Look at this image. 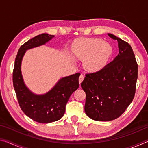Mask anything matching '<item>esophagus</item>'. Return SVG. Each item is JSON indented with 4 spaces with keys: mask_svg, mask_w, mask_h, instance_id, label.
<instances>
[{
    "mask_svg": "<svg viewBox=\"0 0 148 148\" xmlns=\"http://www.w3.org/2000/svg\"><path fill=\"white\" fill-rule=\"evenodd\" d=\"M84 79V75L81 74V75H80V76L79 77V83L81 84Z\"/></svg>",
    "mask_w": 148,
    "mask_h": 148,
    "instance_id": "1",
    "label": "esophagus"
}]
</instances>
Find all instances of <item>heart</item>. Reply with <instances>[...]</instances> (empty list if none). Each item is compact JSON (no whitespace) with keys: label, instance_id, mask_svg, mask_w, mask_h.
<instances>
[{"label":"heart","instance_id":"b5f03b06","mask_svg":"<svg viewBox=\"0 0 148 148\" xmlns=\"http://www.w3.org/2000/svg\"><path fill=\"white\" fill-rule=\"evenodd\" d=\"M112 53V47L101 38H86L79 40L72 48L74 56L84 59V68L96 72L106 64Z\"/></svg>","mask_w":148,"mask_h":148}]
</instances>
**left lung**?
<instances>
[{
  "label": "left lung",
  "mask_w": 148,
  "mask_h": 148,
  "mask_svg": "<svg viewBox=\"0 0 148 148\" xmlns=\"http://www.w3.org/2000/svg\"><path fill=\"white\" fill-rule=\"evenodd\" d=\"M118 42L119 53L103 69L86 74L81 86L86 94L85 112L99 121L116 119L131 103L136 91L138 64L129 43L108 33Z\"/></svg>",
  "instance_id": "1"
}]
</instances>
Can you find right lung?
<instances>
[{"label": "right lung", "mask_w": 148, "mask_h": 148, "mask_svg": "<svg viewBox=\"0 0 148 148\" xmlns=\"http://www.w3.org/2000/svg\"><path fill=\"white\" fill-rule=\"evenodd\" d=\"M53 37L54 35L43 33L22 45L17 52L13 72L14 87L20 108L27 116L41 123L61 119L70 97L79 87V73L62 77L49 91L42 95L33 93L25 84L21 66L26 51L44 45Z\"/></svg>", "instance_id": "obj_1"}]
</instances>
